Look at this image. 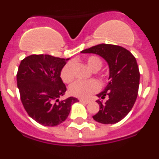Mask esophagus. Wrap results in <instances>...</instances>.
Listing matches in <instances>:
<instances>
[{
    "label": "esophagus",
    "mask_w": 159,
    "mask_h": 159,
    "mask_svg": "<svg viewBox=\"0 0 159 159\" xmlns=\"http://www.w3.org/2000/svg\"><path fill=\"white\" fill-rule=\"evenodd\" d=\"M80 101L81 102H84V103H89L90 102V101H88V100H84V99H80Z\"/></svg>",
    "instance_id": "1"
}]
</instances>
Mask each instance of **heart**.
I'll list each match as a JSON object with an SVG mask.
<instances>
[{
	"label": "heart",
	"mask_w": 159,
	"mask_h": 159,
	"mask_svg": "<svg viewBox=\"0 0 159 159\" xmlns=\"http://www.w3.org/2000/svg\"><path fill=\"white\" fill-rule=\"evenodd\" d=\"M87 65L93 71L99 70L102 66V62L99 57L96 56H90L86 60ZM60 77L63 82L70 84L73 81V63L68 62L64 66L60 72ZM99 89V84L95 80L88 81H76L68 88L70 95L79 99H88Z\"/></svg>",
	"instance_id": "heart-1"
}]
</instances>
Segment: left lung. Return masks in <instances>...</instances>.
<instances>
[{"label":"left lung","mask_w":159,"mask_h":159,"mask_svg":"<svg viewBox=\"0 0 159 159\" xmlns=\"http://www.w3.org/2000/svg\"><path fill=\"white\" fill-rule=\"evenodd\" d=\"M81 53L100 56L109 66V83L97 96L99 111L93 119L102 124H114L125 118L130 111L138 96L140 74L135 57L121 46L101 43L85 49Z\"/></svg>","instance_id":"left-lung-1"}]
</instances>
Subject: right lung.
<instances>
[{
  "instance_id": "right-lung-1",
  "label": "right lung",
  "mask_w": 159,
  "mask_h": 159,
  "mask_svg": "<svg viewBox=\"0 0 159 159\" xmlns=\"http://www.w3.org/2000/svg\"><path fill=\"white\" fill-rule=\"evenodd\" d=\"M68 60L31 55L22 60L18 67L16 80L22 104L32 119L45 127L65 121L71 106L79 101L74 97L59 101L67 90L60 72Z\"/></svg>"
}]
</instances>
